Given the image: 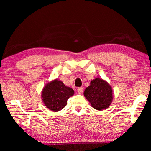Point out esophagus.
<instances>
[{
    "mask_svg": "<svg viewBox=\"0 0 151 151\" xmlns=\"http://www.w3.org/2000/svg\"><path fill=\"white\" fill-rule=\"evenodd\" d=\"M83 88H82V87L78 88V89H77V93H78V94H82V93H83Z\"/></svg>",
    "mask_w": 151,
    "mask_h": 151,
    "instance_id": "1",
    "label": "esophagus"
}]
</instances>
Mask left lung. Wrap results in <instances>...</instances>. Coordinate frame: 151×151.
I'll use <instances>...</instances> for the list:
<instances>
[{"label":"left lung","instance_id":"obj_1","mask_svg":"<svg viewBox=\"0 0 151 151\" xmlns=\"http://www.w3.org/2000/svg\"><path fill=\"white\" fill-rule=\"evenodd\" d=\"M84 96L91 103V106L98 111L106 109L113 100V91L111 86L105 80L96 78L91 81L86 87Z\"/></svg>","mask_w":151,"mask_h":151}]
</instances>
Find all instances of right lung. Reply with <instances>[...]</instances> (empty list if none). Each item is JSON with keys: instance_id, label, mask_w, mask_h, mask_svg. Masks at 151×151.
<instances>
[{"instance_id": "right-lung-1", "label": "right lung", "mask_w": 151, "mask_h": 151, "mask_svg": "<svg viewBox=\"0 0 151 151\" xmlns=\"http://www.w3.org/2000/svg\"><path fill=\"white\" fill-rule=\"evenodd\" d=\"M74 94L73 88L66 86L62 81L56 78L45 85L41 98L47 108L53 112H58L66 105L67 100Z\"/></svg>"}]
</instances>
